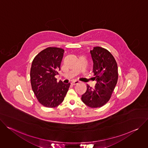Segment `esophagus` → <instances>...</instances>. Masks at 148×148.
Instances as JSON below:
<instances>
[{
    "label": "esophagus",
    "instance_id": "obj_1",
    "mask_svg": "<svg viewBox=\"0 0 148 148\" xmlns=\"http://www.w3.org/2000/svg\"><path fill=\"white\" fill-rule=\"evenodd\" d=\"M79 82V81H78V80H77V79H75V80H74V81H72V84L73 85H75V84H78Z\"/></svg>",
    "mask_w": 148,
    "mask_h": 148
}]
</instances>
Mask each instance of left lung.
<instances>
[{
	"instance_id": "left-lung-1",
	"label": "left lung",
	"mask_w": 148,
	"mask_h": 148,
	"mask_svg": "<svg viewBox=\"0 0 148 148\" xmlns=\"http://www.w3.org/2000/svg\"><path fill=\"white\" fill-rule=\"evenodd\" d=\"M90 53L97 84L94 88L87 86L81 99L91 108H98L108 102L115 89L118 78V66L113 56L106 49L95 47Z\"/></svg>"
}]
</instances>
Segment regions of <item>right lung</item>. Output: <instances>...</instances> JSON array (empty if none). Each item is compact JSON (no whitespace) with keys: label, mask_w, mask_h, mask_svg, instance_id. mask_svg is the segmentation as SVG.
I'll use <instances>...</instances> for the list:
<instances>
[{"label":"right lung","mask_w":148,"mask_h":148,"mask_svg":"<svg viewBox=\"0 0 148 148\" xmlns=\"http://www.w3.org/2000/svg\"><path fill=\"white\" fill-rule=\"evenodd\" d=\"M64 50L48 47L40 52L34 58L30 70L32 90L39 102L46 107L54 108L64 99L70 83L57 81Z\"/></svg>","instance_id":"1"}]
</instances>
